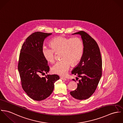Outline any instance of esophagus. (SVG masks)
I'll list each match as a JSON object with an SVG mask.
<instances>
[{
    "instance_id": "obj_1",
    "label": "esophagus",
    "mask_w": 123,
    "mask_h": 123,
    "mask_svg": "<svg viewBox=\"0 0 123 123\" xmlns=\"http://www.w3.org/2000/svg\"><path fill=\"white\" fill-rule=\"evenodd\" d=\"M60 79L62 80H67V79L65 78H64V77H60Z\"/></svg>"
}]
</instances>
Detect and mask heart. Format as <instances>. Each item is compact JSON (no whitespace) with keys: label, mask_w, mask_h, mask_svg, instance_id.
<instances>
[{"label":"heart","mask_w":123,"mask_h":123,"mask_svg":"<svg viewBox=\"0 0 123 123\" xmlns=\"http://www.w3.org/2000/svg\"><path fill=\"white\" fill-rule=\"evenodd\" d=\"M49 45L51 47L43 46L42 48V53L45 60L53 63L55 61L56 53H61V58L62 59L52 67V71L54 74L65 76L71 64H77L82 58L84 45L82 40L79 37L57 36L50 41Z\"/></svg>","instance_id":"heart-1"}]
</instances>
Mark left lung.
<instances>
[{"label": "left lung", "mask_w": 123, "mask_h": 123, "mask_svg": "<svg viewBox=\"0 0 123 123\" xmlns=\"http://www.w3.org/2000/svg\"><path fill=\"white\" fill-rule=\"evenodd\" d=\"M76 34L81 35L84 49L80 63L71 72L80 79L77 83V89L70 94L76 99L83 100L89 98L97 88L102 76V62L100 49L96 41L83 31L72 35ZM73 80L76 81L74 79Z\"/></svg>", "instance_id": "left-lung-1"}]
</instances>
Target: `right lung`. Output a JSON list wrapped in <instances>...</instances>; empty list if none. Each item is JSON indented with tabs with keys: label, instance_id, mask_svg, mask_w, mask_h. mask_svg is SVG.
Masks as SVG:
<instances>
[{
	"label": "right lung",
	"instance_id": "right-lung-1",
	"mask_svg": "<svg viewBox=\"0 0 123 123\" xmlns=\"http://www.w3.org/2000/svg\"><path fill=\"white\" fill-rule=\"evenodd\" d=\"M51 35L40 32L33 33L26 39L20 50L18 70L22 87L30 98L36 101L48 98L53 92L54 83L60 79L56 74L40 76L50 70L42 50L45 38Z\"/></svg>",
	"mask_w": 123,
	"mask_h": 123
}]
</instances>
